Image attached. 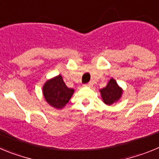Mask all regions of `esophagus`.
Wrapping results in <instances>:
<instances>
[{
  "mask_svg": "<svg viewBox=\"0 0 159 159\" xmlns=\"http://www.w3.org/2000/svg\"><path fill=\"white\" fill-rule=\"evenodd\" d=\"M84 86L89 87V88H92V87L93 86V84H92V83H88V84H84Z\"/></svg>",
  "mask_w": 159,
  "mask_h": 159,
  "instance_id": "1",
  "label": "esophagus"
}]
</instances>
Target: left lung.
I'll use <instances>...</instances> for the list:
<instances>
[{"mask_svg": "<svg viewBox=\"0 0 159 159\" xmlns=\"http://www.w3.org/2000/svg\"><path fill=\"white\" fill-rule=\"evenodd\" d=\"M102 101L107 105H111L121 98L123 90L117 84L116 81L111 78L105 88L99 90Z\"/></svg>", "mask_w": 159, "mask_h": 159, "instance_id": "left-lung-1", "label": "left lung"}]
</instances>
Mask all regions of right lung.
Returning <instances> with one entry per match:
<instances>
[{
	"mask_svg": "<svg viewBox=\"0 0 159 159\" xmlns=\"http://www.w3.org/2000/svg\"><path fill=\"white\" fill-rule=\"evenodd\" d=\"M74 93V89L67 88L60 75L46 81L43 86L44 99L49 105L57 109H62Z\"/></svg>",
	"mask_w": 159,
	"mask_h": 159,
	"instance_id": "add662e5",
	"label": "right lung"
}]
</instances>
